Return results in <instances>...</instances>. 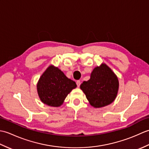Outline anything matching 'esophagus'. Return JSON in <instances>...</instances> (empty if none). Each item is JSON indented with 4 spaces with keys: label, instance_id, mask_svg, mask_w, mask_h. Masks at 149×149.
I'll return each mask as SVG.
<instances>
[{
    "label": "esophagus",
    "instance_id": "esophagus-1",
    "mask_svg": "<svg viewBox=\"0 0 149 149\" xmlns=\"http://www.w3.org/2000/svg\"><path fill=\"white\" fill-rule=\"evenodd\" d=\"M76 84H77V87H79V86H80V85H81V81H80L79 80L77 81V82H76Z\"/></svg>",
    "mask_w": 149,
    "mask_h": 149
}]
</instances>
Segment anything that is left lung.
I'll return each instance as SVG.
<instances>
[{
  "mask_svg": "<svg viewBox=\"0 0 149 149\" xmlns=\"http://www.w3.org/2000/svg\"><path fill=\"white\" fill-rule=\"evenodd\" d=\"M90 105L102 107L111 104L117 96L119 88L118 77L104 63L93 69L88 81L80 86Z\"/></svg>",
  "mask_w": 149,
  "mask_h": 149,
  "instance_id": "obj_1",
  "label": "left lung"
}]
</instances>
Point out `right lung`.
Segmentation results:
<instances>
[{"instance_id": "1", "label": "right lung", "mask_w": 149, "mask_h": 149, "mask_svg": "<svg viewBox=\"0 0 149 149\" xmlns=\"http://www.w3.org/2000/svg\"><path fill=\"white\" fill-rule=\"evenodd\" d=\"M77 87L61 70L50 65L41 75L37 83L38 94L41 101L52 107L61 106L68 94Z\"/></svg>"}]
</instances>
